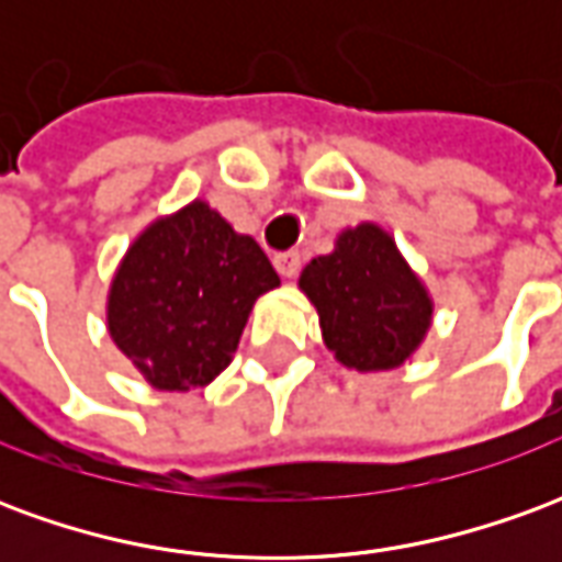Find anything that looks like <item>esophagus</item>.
<instances>
[{
    "instance_id": "1",
    "label": "esophagus",
    "mask_w": 562,
    "mask_h": 562,
    "mask_svg": "<svg viewBox=\"0 0 562 562\" xmlns=\"http://www.w3.org/2000/svg\"><path fill=\"white\" fill-rule=\"evenodd\" d=\"M273 268L280 270V277L292 280V277H297V270H301V256H297L294 249H289V252H277V256H273Z\"/></svg>"
}]
</instances>
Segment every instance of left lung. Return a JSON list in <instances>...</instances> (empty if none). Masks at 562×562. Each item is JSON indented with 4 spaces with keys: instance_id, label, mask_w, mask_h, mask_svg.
<instances>
[{
    "instance_id": "left-lung-1",
    "label": "left lung",
    "mask_w": 562,
    "mask_h": 562,
    "mask_svg": "<svg viewBox=\"0 0 562 562\" xmlns=\"http://www.w3.org/2000/svg\"><path fill=\"white\" fill-rule=\"evenodd\" d=\"M301 289L318 310L334 358L355 370H394L418 349L434 304L403 261L401 249L373 222L337 237L330 256L313 258Z\"/></svg>"
}]
</instances>
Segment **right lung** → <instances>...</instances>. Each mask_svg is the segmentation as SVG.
Returning a JSON list of instances; mask_svg holds the SVG:
<instances>
[{
	"label": "right lung",
	"instance_id": "right-lung-1",
	"mask_svg": "<svg viewBox=\"0 0 562 562\" xmlns=\"http://www.w3.org/2000/svg\"><path fill=\"white\" fill-rule=\"evenodd\" d=\"M277 285L265 249L192 201L128 246L108 294V330L153 389H201L232 364L249 310Z\"/></svg>",
	"mask_w": 562,
	"mask_h": 562
}]
</instances>
